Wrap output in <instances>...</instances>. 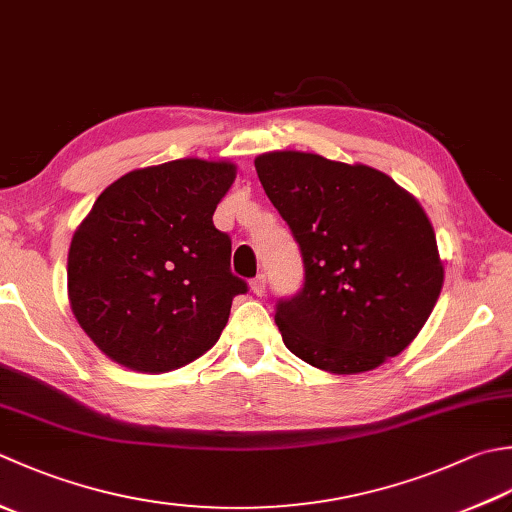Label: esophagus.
Returning <instances> with one entry per match:
<instances>
[{"label": "esophagus", "instance_id": "1", "mask_svg": "<svg viewBox=\"0 0 512 512\" xmlns=\"http://www.w3.org/2000/svg\"><path fill=\"white\" fill-rule=\"evenodd\" d=\"M250 290H253L257 297H262L266 293V277L264 275H257L253 282H250Z\"/></svg>", "mask_w": 512, "mask_h": 512}]
</instances>
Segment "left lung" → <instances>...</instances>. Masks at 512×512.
<instances>
[{
	"label": "left lung",
	"instance_id": "8db88e82",
	"mask_svg": "<svg viewBox=\"0 0 512 512\" xmlns=\"http://www.w3.org/2000/svg\"><path fill=\"white\" fill-rule=\"evenodd\" d=\"M255 170L304 262L302 288L275 306L290 353L337 375L402 353L444 284L417 199L375 168L299 150L259 155Z\"/></svg>",
	"mask_w": 512,
	"mask_h": 512
}]
</instances>
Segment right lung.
I'll return each mask as SVG.
<instances>
[{
    "mask_svg": "<svg viewBox=\"0 0 512 512\" xmlns=\"http://www.w3.org/2000/svg\"><path fill=\"white\" fill-rule=\"evenodd\" d=\"M235 166L175 159L110 184L68 250L79 326L126 368L166 373L213 346L235 295L230 237L213 224Z\"/></svg>",
    "mask_w": 512,
    "mask_h": 512,
    "instance_id": "right-lung-1",
    "label": "right lung"
}]
</instances>
